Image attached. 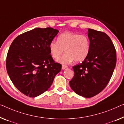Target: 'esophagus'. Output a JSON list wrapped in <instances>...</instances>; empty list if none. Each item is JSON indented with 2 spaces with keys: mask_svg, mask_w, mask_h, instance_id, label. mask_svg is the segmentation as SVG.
<instances>
[{
  "mask_svg": "<svg viewBox=\"0 0 124 124\" xmlns=\"http://www.w3.org/2000/svg\"><path fill=\"white\" fill-rule=\"evenodd\" d=\"M66 68H67V66L66 65H64V64H63L62 66V69L64 70V69H66Z\"/></svg>",
  "mask_w": 124,
  "mask_h": 124,
  "instance_id": "1",
  "label": "esophagus"
}]
</instances>
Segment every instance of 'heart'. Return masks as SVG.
<instances>
[{
	"label": "heart",
	"instance_id": "heart-1",
	"mask_svg": "<svg viewBox=\"0 0 124 124\" xmlns=\"http://www.w3.org/2000/svg\"><path fill=\"white\" fill-rule=\"evenodd\" d=\"M49 48L52 57L56 60L61 56L64 49L65 53L58 60L61 63L69 64L73 61L81 62L90 52V39L86 35L64 32L58 36L57 41L51 42Z\"/></svg>",
	"mask_w": 124,
	"mask_h": 124
}]
</instances>
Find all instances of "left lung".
<instances>
[{"label":"left lung","mask_w":124,"mask_h":124,"mask_svg":"<svg viewBox=\"0 0 124 124\" xmlns=\"http://www.w3.org/2000/svg\"><path fill=\"white\" fill-rule=\"evenodd\" d=\"M90 49L82 63L73 67L75 75L70 81L72 90L90 98L99 94L109 82L116 64V52L106 33L88 29Z\"/></svg>","instance_id":"1"}]
</instances>
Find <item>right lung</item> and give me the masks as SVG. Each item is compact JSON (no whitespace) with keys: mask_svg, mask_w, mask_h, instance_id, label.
<instances>
[{"mask_svg":"<svg viewBox=\"0 0 124 124\" xmlns=\"http://www.w3.org/2000/svg\"><path fill=\"white\" fill-rule=\"evenodd\" d=\"M59 31L35 28L14 39L7 53L6 68L11 81L22 93L35 97L47 91L62 65L53 60L49 45Z\"/></svg>","mask_w":124,"mask_h":124,"instance_id":"obj_1","label":"right lung"}]
</instances>
